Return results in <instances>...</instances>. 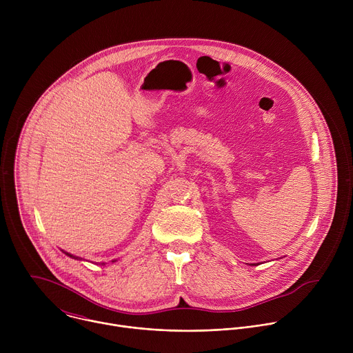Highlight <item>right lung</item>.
Returning a JSON list of instances; mask_svg holds the SVG:
<instances>
[{"label": "right lung", "instance_id": "obj_1", "mask_svg": "<svg viewBox=\"0 0 353 353\" xmlns=\"http://www.w3.org/2000/svg\"><path fill=\"white\" fill-rule=\"evenodd\" d=\"M67 256H70V257H72V259H78V257H74V256H71V254H68V253H65Z\"/></svg>", "mask_w": 353, "mask_h": 353}]
</instances>
